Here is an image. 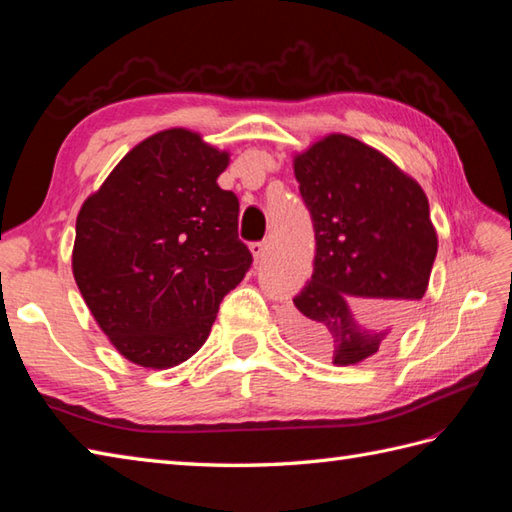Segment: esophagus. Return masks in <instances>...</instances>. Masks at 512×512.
Returning a JSON list of instances; mask_svg holds the SVG:
<instances>
[{
    "instance_id": "34e87169",
    "label": "esophagus",
    "mask_w": 512,
    "mask_h": 512,
    "mask_svg": "<svg viewBox=\"0 0 512 512\" xmlns=\"http://www.w3.org/2000/svg\"><path fill=\"white\" fill-rule=\"evenodd\" d=\"M250 253H253L255 262H262V259L266 257V242H253V244H250Z\"/></svg>"
}]
</instances>
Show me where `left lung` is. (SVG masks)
I'll use <instances>...</instances> for the list:
<instances>
[{
    "mask_svg": "<svg viewBox=\"0 0 512 512\" xmlns=\"http://www.w3.org/2000/svg\"><path fill=\"white\" fill-rule=\"evenodd\" d=\"M314 224L312 277L292 299L288 334L339 367L405 330L438 253L427 193L385 154L328 134L292 156Z\"/></svg>",
    "mask_w": 512,
    "mask_h": 512,
    "instance_id": "1",
    "label": "left lung"
}]
</instances>
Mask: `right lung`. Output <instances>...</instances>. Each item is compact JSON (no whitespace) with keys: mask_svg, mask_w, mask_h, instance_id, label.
Listing matches in <instances>:
<instances>
[{"mask_svg":"<svg viewBox=\"0 0 512 512\" xmlns=\"http://www.w3.org/2000/svg\"><path fill=\"white\" fill-rule=\"evenodd\" d=\"M226 149L187 127L129 149L76 215L72 275L116 352L145 369L187 361L253 262L239 202L217 178Z\"/></svg>","mask_w":512,"mask_h":512,"instance_id":"1","label":"right lung"}]
</instances>
